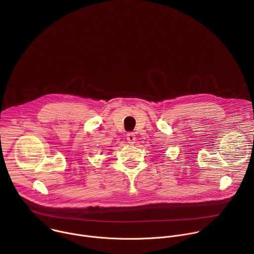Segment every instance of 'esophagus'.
<instances>
[{
    "label": "esophagus",
    "mask_w": 254,
    "mask_h": 254,
    "mask_svg": "<svg viewBox=\"0 0 254 254\" xmlns=\"http://www.w3.org/2000/svg\"><path fill=\"white\" fill-rule=\"evenodd\" d=\"M127 140H128V142L130 143V144H133L134 142H135V140H136V137H135V134L134 133H128L127 134Z\"/></svg>",
    "instance_id": "34e87169"
}]
</instances>
